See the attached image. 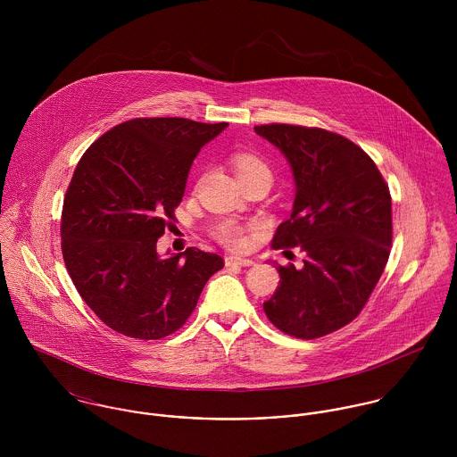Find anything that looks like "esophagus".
I'll list each match as a JSON object with an SVG mask.
<instances>
[{
    "instance_id": "34e87169",
    "label": "esophagus",
    "mask_w": 457,
    "mask_h": 457,
    "mask_svg": "<svg viewBox=\"0 0 457 457\" xmlns=\"http://www.w3.org/2000/svg\"><path fill=\"white\" fill-rule=\"evenodd\" d=\"M253 263L255 262L252 261V259H243V257H236V255L225 257V265L227 267H250Z\"/></svg>"
}]
</instances>
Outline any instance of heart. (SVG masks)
<instances>
[{
  "instance_id": "obj_1",
  "label": "heart",
  "mask_w": 457,
  "mask_h": 457,
  "mask_svg": "<svg viewBox=\"0 0 457 457\" xmlns=\"http://www.w3.org/2000/svg\"><path fill=\"white\" fill-rule=\"evenodd\" d=\"M234 172L237 176V179L243 183L246 179H252L255 176H270L269 167L262 162L259 156L252 154V153H245V151H237L230 156ZM214 237L234 250H239L246 245V227L241 225L236 220H223L220 221L214 230H212Z\"/></svg>"
}]
</instances>
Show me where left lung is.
<instances>
[{"mask_svg":"<svg viewBox=\"0 0 457 457\" xmlns=\"http://www.w3.org/2000/svg\"><path fill=\"white\" fill-rule=\"evenodd\" d=\"M255 131L285 154L295 181L292 214L272 248L304 252L303 267H276L279 287L263 312L285 334L315 339L350 324L386 269L389 187L375 162L337 133L278 123Z\"/></svg>","mask_w":457,"mask_h":457,"instance_id":"8db88e82","label":"left lung"}]
</instances>
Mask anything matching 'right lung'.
Wrapping results in <instances>:
<instances>
[{
    "mask_svg": "<svg viewBox=\"0 0 457 457\" xmlns=\"http://www.w3.org/2000/svg\"><path fill=\"white\" fill-rule=\"evenodd\" d=\"M228 123L137 118L95 140L75 167L62 214L68 274L105 326L160 339L183 326L223 259L198 248L162 259L198 151Z\"/></svg>",
    "mask_w": 457,
    "mask_h": 457,
    "instance_id": "1",
    "label": "right lung"
}]
</instances>
